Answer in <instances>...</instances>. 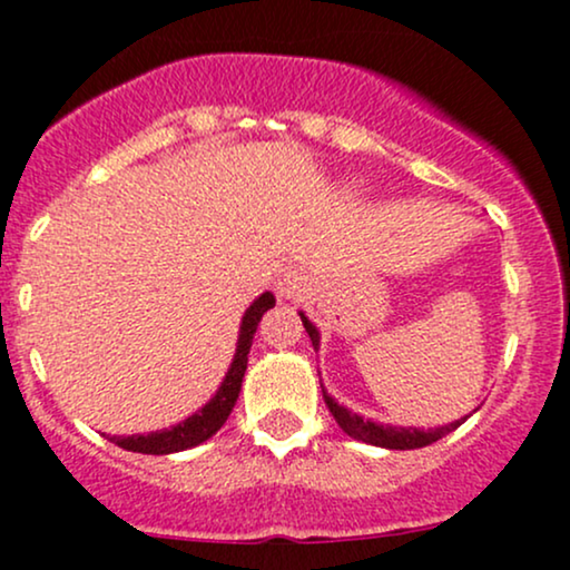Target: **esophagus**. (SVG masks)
<instances>
[{
	"instance_id": "obj_1",
	"label": "esophagus",
	"mask_w": 570,
	"mask_h": 570,
	"mask_svg": "<svg viewBox=\"0 0 570 570\" xmlns=\"http://www.w3.org/2000/svg\"><path fill=\"white\" fill-rule=\"evenodd\" d=\"M278 297L286 299V303H299V299H305V294L311 292V281L303 271H289L284 273L278 281Z\"/></svg>"
}]
</instances>
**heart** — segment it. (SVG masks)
Segmentation results:
<instances>
[{
	"label": "heart",
	"mask_w": 570,
	"mask_h": 570,
	"mask_svg": "<svg viewBox=\"0 0 570 570\" xmlns=\"http://www.w3.org/2000/svg\"><path fill=\"white\" fill-rule=\"evenodd\" d=\"M348 189H351V193H358V181H351Z\"/></svg>",
	"instance_id": "obj_1"
}]
</instances>
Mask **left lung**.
Returning <instances> with one entry per match:
<instances>
[{"mask_svg": "<svg viewBox=\"0 0 570 570\" xmlns=\"http://www.w3.org/2000/svg\"><path fill=\"white\" fill-rule=\"evenodd\" d=\"M299 318H303V326L305 332L311 335V343L313 348H318L322 345V335H318L316 324L311 322V318L305 316L303 311H299ZM324 391V385H322ZM324 402L326 407H330L332 415H335L337 426L345 431V434L353 436V440L358 442H367V444H375V448H385V450H415V448H426V444L442 440L444 434H450V431H455L461 426L463 421H466L472 412H469L466 417H461V421H453L448 423V426H436V429H415V426H391V423H377V421H370V417L358 415V412H353L348 407H343V404H337L335 399L324 391Z\"/></svg>", "mask_w": 570, "mask_h": 570, "instance_id": "obj_1", "label": "left lung"}]
</instances>
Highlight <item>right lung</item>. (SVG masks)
I'll list each match as a JSON object with an SVG mask.
<instances>
[{
	"label": "right lung",
	"mask_w": 570,
	"mask_h": 570,
	"mask_svg": "<svg viewBox=\"0 0 570 570\" xmlns=\"http://www.w3.org/2000/svg\"><path fill=\"white\" fill-rule=\"evenodd\" d=\"M276 305L273 292L259 294L252 305L246 307L244 318H240L238 330V343H235V356L230 362V370L222 377L217 394L208 399L198 412L185 417L181 423H176L171 429L149 431V434H130V436H109L117 448L130 450V453H144V455H168V453H181V450L198 448L200 442L212 440L217 431L225 426V421L230 417V412L238 402L240 383H244L246 364H248V351H252L254 332H257L259 322L271 307Z\"/></svg>",
	"instance_id": "1"
}]
</instances>
